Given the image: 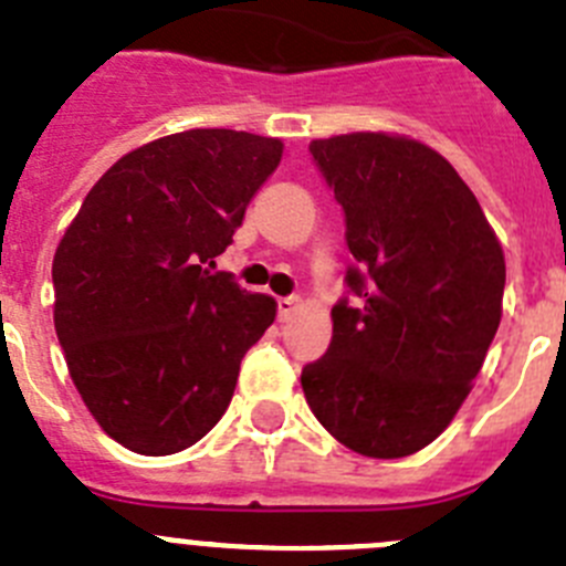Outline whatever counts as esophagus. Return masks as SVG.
Here are the masks:
<instances>
[{"label": "esophagus", "instance_id": "34e87169", "mask_svg": "<svg viewBox=\"0 0 566 566\" xmlns=\"http://www.w3.org/2000/svg\"><path fill=\"white\" fill-rule=\"evenodd\" d=\"M297 305H300V297H280L277 300V319H280V323L292 319V314L297 311Z\"/></svg>", "mask_w": 566, "mask_h": 566}]
</instances>
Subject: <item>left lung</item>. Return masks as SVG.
Segmentation results:
<instances>
[{
    "mask_svg": "<svg viewBox=\"0 0 566 566\" xmlns=\"http://www.w3.org/2000/svg\"><path fill=\"white\" fill-rule=\"evenodd\" d=\"M345 212L354 261L323 359L303 367L311 412L365 458L432 443L471 390L502 317L505 258L458 170L390 134L308 145Z\"/></svg>",
    "mask_w": 566,
    "mask_h": 566,
    "instance_id": "8db88e82",
    "label": "left lung"
}]
</instances>
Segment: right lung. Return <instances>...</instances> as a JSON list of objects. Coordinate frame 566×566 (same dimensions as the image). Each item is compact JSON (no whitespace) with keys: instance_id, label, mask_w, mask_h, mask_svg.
Here are the masks:
<instances>
[{"instance_id":"1","label":"right lung","mask_w":566,"mask_h":566,"mask_svg":"<svg viewBox=\"0 0 566 566\" xmlns=\"http://www.w3.org/2000/svg\"><path fill=\"white\" fill-rule=\"evenodd\" d=\"M283 143L193 128L126 154L97 179L53 261L55 334L103 432L148 458L205 438L247 350L274 323L266 294L210 272Z\"/></svg>"}]
</instances>
